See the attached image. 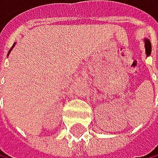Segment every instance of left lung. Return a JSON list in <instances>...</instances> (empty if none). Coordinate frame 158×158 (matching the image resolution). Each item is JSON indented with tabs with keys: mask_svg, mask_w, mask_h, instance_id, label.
I'll use <instances>...</instances> for the list:
<instances>
[{
	"mask_svg": "<svg viewBox=\"0 0 158 158\" xmlns=\"http://www.w3.org/2000/svg\"><path fill=\"white\" fill-rule=\"evenodd\" d=\"M145 52H147V55L148 56L150 54V52H152V44H150V41L148 39H145Z\"/></svg>",
	"mask_w": 158,
	"mask_h": 158,
	"instance_id": "obj_1",
	"label": "left lung"
}]
</instances>
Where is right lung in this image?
Returning <instances> with one entry per match:
<instances>
[{
	"label": "right lung",
	"mask_w": 158,
	"mask_h": 158,
	"mask_svg": "<svg viewBox=\"0 0 158 158\" xmlns=\"http://www.w3.org/2000/svg\"><path fill=\"white\" fill-rule=\"evenodd\" d=\"M13 47H14V46H13Z\"/></svg>",
	"instance_id": "right-lung-1"
}]
</instances>
